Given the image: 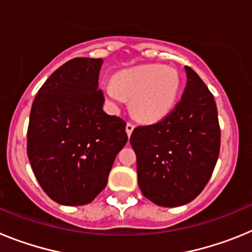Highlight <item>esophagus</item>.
<instances>
[{
	"instance_id": "obj_1",
	"label": "esophagus",
	"mask_w": 252,
	"mask_h": 252,
	"mask_svg": "<svg viewBox=\"0 0 252 252\" xmlns=\"http://www.w3.org/2000/svg\"><path fill=\"white\" fill-rule=\"evenodd\" d=\"M133 128H135V125L131 124V122H127V124H126V132H127L128 137L131 136V133H132Z\"/></svg>"
}]
</instances>
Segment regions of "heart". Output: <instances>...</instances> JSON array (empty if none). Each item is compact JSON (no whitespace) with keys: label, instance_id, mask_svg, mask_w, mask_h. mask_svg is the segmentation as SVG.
I'll return each instance as SVG.
<instances>
[{"label":"heart","instance_id":"1","mask_svg":"<svg viewBox=\"0 0 252 252\" xmlns=\"http://www.w3.org/2000/svg\"><path fill=\"white\" fill-rule=\"evenodd\" d=\"M182 79L177 69L160 64H148L126 69L103 86L107 103L120 110L131 99L133 117L145 124L161 121L174 110Z\"/></svg>","mask_w":252,"mask_h":252}]
</instances>
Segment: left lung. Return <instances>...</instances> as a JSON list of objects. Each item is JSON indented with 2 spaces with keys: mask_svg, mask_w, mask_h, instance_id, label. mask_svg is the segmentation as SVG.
<instances>
[{
  "mask_svg": "<svg viewBox=\"0 0 252 252\" xmlns=\"http://www.w3.org/2000/svg\"><path fill=\"white\" fill-rule=\"evenodd\" d=\"M182 99L165 119L132 131L137 182L142 194L161 207L192 202L203 190L220 154L221 131L212 93L186 66Z\"/></svg>",
  "mask_w": 252,
  "mask_h": 252,
  "instance_id": "left-lung-1",
  "label": "left lung"
}]
</instances>
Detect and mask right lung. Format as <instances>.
<instances>
[{
  "instance_id": "obj_1",
  "label": "right lung",
  "mask_w": 252,
  "mask_h": 252,
  "mask_svg": "<svg viewBox=\"0 0 252 252\" xmlns=\"http://www.w3.org/2000/svg\"><path fill=\"white\" fill-rule=\"evenodd\" d=\"M102 59L74 58L37 92L28 128V157L44 192L63 206L91 203L107 186L127 142L126 122L103 111Z\"/></svg>"
}]
</instances>
